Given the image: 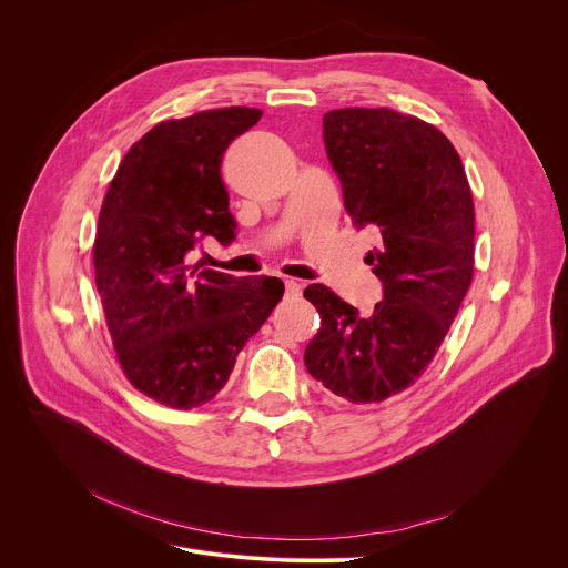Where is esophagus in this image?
<instances>
[{
  "label": "esophagus",
  "instance_id": "esophagus-1",
  "mask_svg": "<svg viewBox=\"0 0 568 568\" xmlns=\"http://www.w3.org/2000/svg\"><path fill=\"white\" fill-rule=\"evenodd\" d=\"M285 294L287 296H298L301 294V283L294 281V278H287L285 281Z\"/></svg>",
  "mask_w": 568,
  "mask_h": 568
}]
</instances>
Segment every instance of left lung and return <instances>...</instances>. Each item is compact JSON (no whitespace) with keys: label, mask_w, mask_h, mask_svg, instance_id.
I'll use <instances>...</instances> for the list:
<instances>
[{"label":"left lung","mask_w":568,"mask_h":568,"mask_svg":"<svg viewBox=\"0 0 568 568\" xmlns=\"http://www.w3.org/2000/svg\"><path fill=\"white\" fill-rule=\"evenodd\" d=\"M324 144L383 301L372 315L322 283L303 296L322 317L305 367L335 396L381 403L415 383L444 342L474 278V196L450 140L392 109L324 115Z\"/></svg>","instance_id":"1"}]
</instances>
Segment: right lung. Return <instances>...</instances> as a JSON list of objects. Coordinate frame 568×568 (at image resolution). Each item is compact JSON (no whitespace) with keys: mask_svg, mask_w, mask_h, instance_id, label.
I'll list each match as a JSON object with an SVG mask.
<instances>
[{"mask_svg":"<svg viewBox=\"0 0 568 568\" xmlns=\"http://www.w3.org/2000/svg\"><path fill=\"white\" fill-rule=\"evenodd\" d=\"M261 118L231 106L156 124L129 149L101 203L92 261L113 346L129 383L168 407L215 398L285 290L272 276L185 263L203 237L235 240L220 168Z\"/></svg>","mask_w":568,"mask_h":568,"instance_id":"add662e5","label":"right lung"}]
</instances>
